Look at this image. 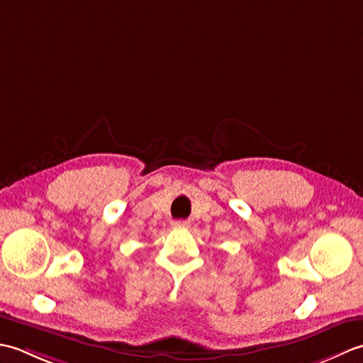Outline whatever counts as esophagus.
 Segmentation results:
<instances>
[{"mask_svg": "<svg viewBox=\"0 0 363 363\" xmlns=\"http://www.w3.org/2000/svg\"><path fill=\"white\" fill-rule=\"evenodd\" d=\"M173 226H174V228H189V221L176 220V221H173Z\"/></svg>", "mask_w": 363, "mask_h": 363, "instance_id": "obj_1", "label": "esophagus"}]
</instances>
